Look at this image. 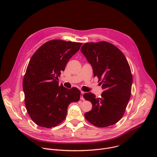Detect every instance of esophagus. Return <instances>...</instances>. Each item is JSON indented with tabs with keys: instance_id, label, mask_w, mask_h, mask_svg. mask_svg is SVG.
Segmentation results:
<instances>
[{
	"instance_id": "1",
	"label": "esophagus",
	"mask_w": 157,
	"mask_h": 157,
	"mask_svg": "<svg viewBox=\"0 0 157 157\" xmlns=\"http://www.w3.org/2000/svg\"><path fill=\"white\" fill-rule=\"evenodd\" d=\"M84 93H85L83 92V91H81V97H80V99H81V100H82V101L84 100V98H83V95H84Z\"/></svg>"
}]
</instances>
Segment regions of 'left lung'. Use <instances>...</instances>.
<instances>
[{
    "label": "left lung",
    "instance_id": "8db88e82",
    "mask_svg": "<svg viewBox=\"0 0 157 157\" xmlns=\"http://www.w3.org/2000/svg\"><path fill=\"white\" fill-rule=\"evenodd\" d=\"M81 52L104 90L99 98L91 93L83 95L93 104L84 117L98 127L115 124L122 117L131 95L132 76L128 61L119 48L106 41L86 43Z\"/></svg>",
    "mask_w": 157,
    "mask_h": 157
}]
</instances>
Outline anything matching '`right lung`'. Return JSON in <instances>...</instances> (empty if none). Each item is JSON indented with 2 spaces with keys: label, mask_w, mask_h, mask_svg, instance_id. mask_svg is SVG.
Wrapping results in <instances>:
<instances>
[{
  "label": "right lung",
  "mask_w": 157,
  "mask_h": 157,
  "mask_svg": "<svg viewBox=\"0 0 157 157\" xmlns=\"http://www.w3.org/2000/svg\"><path fill=\"white\" fill-rule=\"evenodd\" d=\"M82 43L60 40L49 41L33 55L23 80L25 104L32 121L38 126L52 128L61 123L69 104L79 101L76 87L59 86L58 76Z\"/></svg>",
  "instance_id": "add662e5"
}]
</instances>
